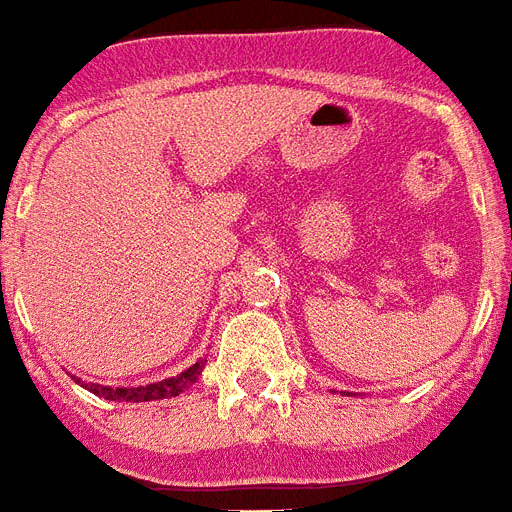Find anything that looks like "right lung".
Wrapping results in <instances>:
<instances>
[{"mask_svg": "<svg viewBox=\"0 0 512 512\" xmlns=\"http://www.w3.org/2000/svg\"><path fill=\"white\" fill-rule=\"evenodd\" d=\"M206 367V359H198L195 365L187 367L185 372H179L174 378H163L158 383H147V386L137 388H113V386H100V383H84L81 378L71 375L76 383L92 391V394L102 396V399H110V402H158V399H171V396H179L182 391L195 383L200 378V372Z\"/></svg>", "mask_w": 512, "mask_h": 512, "instance_id": "obj_1", "label": "right lung"}]
</instances>
